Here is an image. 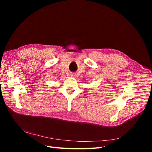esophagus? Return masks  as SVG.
<instances>
[{
	"mask_svg": "<svg viewBox=\"0 0 152 152\" xmlns=\"http://www.w3.org/2000/svg\"><path fill=\"white\" fill-rule=\"evenodd\" d=\"M70 76H71V77H75V73H71V74H70Z\"/></svg>",
	"mask_w": 152,
	"mask_h": 152,
	"instance_id": "esophagus-1",
	"label": "esophagus"
}]
</instances>
